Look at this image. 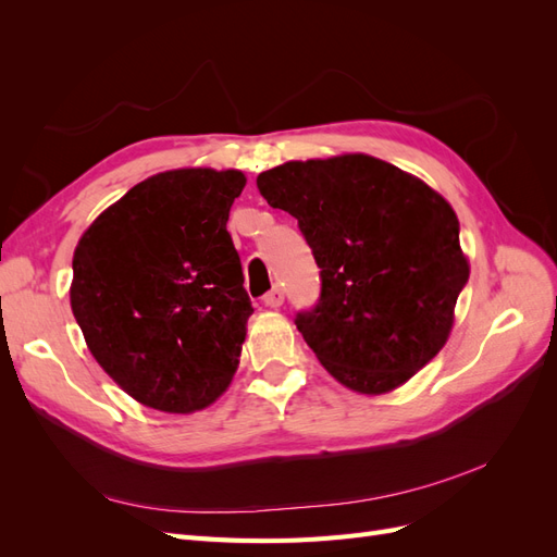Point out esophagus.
<instances>
[{
    "instance_id": "1",
    "label": "esophagus",
    "mask_w": 557,
    "mask_h": 557,
    "mask_svg": "<svg viewBox=\"0 0 557 557\" xmlns=\"http://www.w3.org/2000/svg\"><path fill=\"white\" fill-rule=\"evenodd\" d=\"M283 299H285V295H283V290L276 285V288H272V290H269V293L264 295V307L278 309V307H283Z\"/></svg>"
}]
</instances>
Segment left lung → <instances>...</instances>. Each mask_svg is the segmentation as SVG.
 Returning <instances> with one entry per match:
<instances>
[{
    "label": "left lung",
    "instance_id": "1",
    "mask_svg": "<svg viewBox=\"0 0 557 557\" xmlns=\"http://www.w3.org/2000/svg\"><path fill=\"white\" fill-rule=\"evenodd\" d=\"M258 188L297 218L320 267L318 307L295 320L320 364L360 395L416 376L448 342L469 278L448 201L364 153L283 162Z\"/></svg>",
    "mask_w": 557,
    "mask_h": 557
}]
</instances>
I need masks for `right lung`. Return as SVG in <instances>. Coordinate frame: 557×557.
<instances>
[{
    "instance_id": "1",
    "label": "right lung",
    "mask_w": 557,
    "mask_h": 557,
    "mask_svg": "<svg viewBox=\"0 0 557 557\" xmlns=\"http://www.w3.org/2000/svg\"><path fill=\"white\" fill-rule=\"evenodd\" d=\"M244 185L239 170L160 172L81 234L74 318L99 367L144 407L201 411L237 372L252 307L227 218Z\"/></svg>"
}]
</instances>
